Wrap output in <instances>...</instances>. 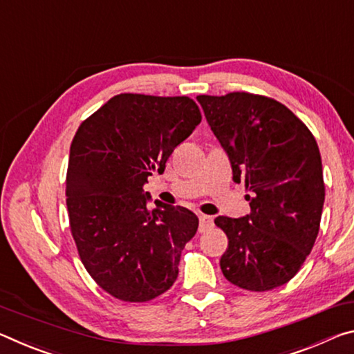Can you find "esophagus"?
Masks as SVG:
<instances>
[{
	"mask_svg": "<svg viewBox=\"0 0 354 354\" xmlns=\"http://www.w3.org/2000/svg\"><path fill=\"white\" fill-rule=\"evenodd\" d=\"M213 227V218L207 215L199 216V232H205L207 229Z\"/></svg>",
	"mask_w": 354,
	"mask_h": 354,
	"instance_id": "obj_1",
	"label": "esophagus"
}]
</instances>
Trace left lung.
<instances>
[{
	"instance_id": "1",
	"label": "left lung",
	"mask_w": 354,
	"mask_h": 354,
	"mask_svg": "<svg viewBox=\"0 0 354 354\" xmlns=\"http://www.w3.org/2000/svg\"><path fill=\"white\" fill-rule=\"evenodd\" d=\"M198 102L229 155L234 180L249 191V215L215 219L229 239L221 271L245 290H273L298 273L320 230L324 182L317 141L274 98L229 92Z\"/></svg>"
}]
</instances>
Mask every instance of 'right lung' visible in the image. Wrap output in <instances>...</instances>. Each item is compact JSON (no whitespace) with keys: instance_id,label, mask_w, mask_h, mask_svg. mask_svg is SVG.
<instances>
[{"instance_id":"add662e5","label":"right lung","mask_w":354,"mask_h":354,"mask_svg":"<svg viewBox=\"0 0 354 354\" xmlns=\"http://www.w3.org/2000/svg\"><path fill=\"white\" fill-rule=\"evenodd\" d=\"M202 115L189 97L119 94L83 120L71 144L66 196L71 232L97 286L125 303L169 290L199 219L180 205L149 208L144 183Z\"/></svg>"}]
</instances>
